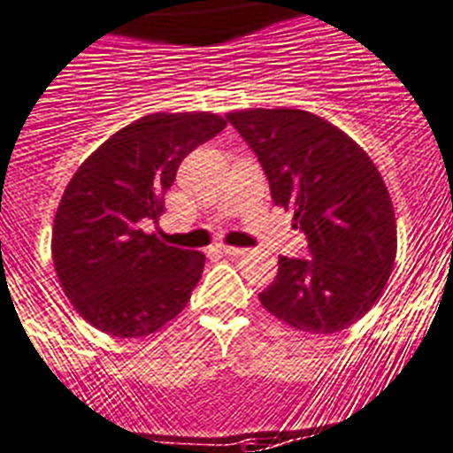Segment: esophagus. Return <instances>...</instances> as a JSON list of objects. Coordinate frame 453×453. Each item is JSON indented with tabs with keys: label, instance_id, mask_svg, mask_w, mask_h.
Returning a JSON list of instances; mask_svg holds the SVG:
<instances>
[{
	"label": "esophagus",
	"instance_id": "1",
	"mask_svg": "<svg viewBox=\"0 0 453 453\" xmlns=\"http://www.w3.org/2000/svg\"><path fill=\"white\" fill-rule=\"evenodd\" d=\"M219 250L227 257H243L246 255V248H234V246H219Z\"/></svg>",
	"mask_w": 453,
	"mask_h": 453
}]
</instances>
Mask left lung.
Masks as SVG:
<instances>
[{
	"mask_svg": "<svg viewBox=\"0 0 453 453\" xmlns=\"http://www.w3.org/2000/svg\"><path fill=\"white\" fill-rule=\"evenodd\" d=\"M226 118L259 158L274 205L295 214L312 257H279L261 306L297 331H344L378 302L398 250L378 167L349 134L303 109H241Z\"/></svg>",
	"mask_w": 453,
	"mask_h": 453,
	"instance_id": "obj_1",
	"label": "left lung"
}]
</instances>
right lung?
<instances>
[{"mask_svg": "<svg viewBox=\"0 0 453 453\" xmlns=\"http://www.w3.org/2000/svg\"><path fill=\"white\" fill-rule=\"evenodd\" d=\"M226 118L151 113L116 131L78 167L53 219L50 255L75 311L113 337H145L172 322L201 279L205 255L167 246L150 223L180 160Z\"/></svg>", "mask_w": 453, "mask_h": 453, "instance_id": "obj_1", "label": "right lung"}]
</instances>
